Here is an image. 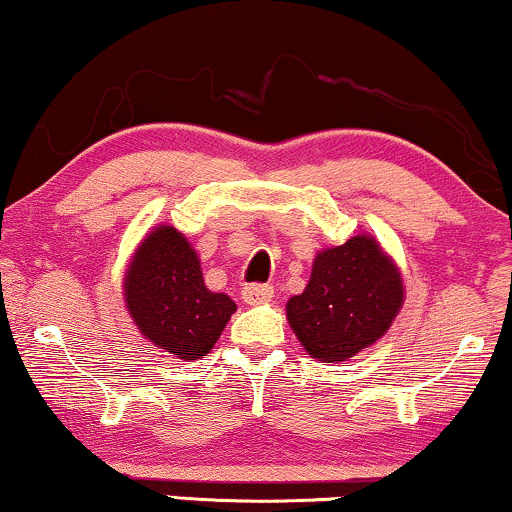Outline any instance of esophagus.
Returning a JSON list of instances; mask_svg holds the SVG:
<instances>
[{
	"mask_svg": "<svg viewBox=\"0 0 512 512\" xmlns=\"http://www.w3.org/2000/svg\"><path fill=\"white\" fill-rule=\"evenodd\" d=\"M272 296H275V289H272L270 284H247V287L242 289L244 303H249V305L268 303V301H272Z\"/></svg>",
	"mask_w": 512,
	"mask_h": 512,
	"instance_id": "esophagus-1",
	"label": "esophagus"
}]
</instances>
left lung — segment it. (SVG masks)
Segmentation results:
<instances>
[{
	"instance_id": "left-lung-1",
	"label": "left lung",
	"mask_w": 512,
	"mask_h": 512,
	"mask_svg": "<svg viewBox=\"0 0 512 512\" xmlns=\"http://www.w3.org/2000/svg\"><path fill=\"white\" fill-rule=\"evenodd\" d=\"M404 303V277L376 237L360 232L317 251L305 289L287 301V322L320 362H345L393 327Z\"/></svg>"
}]
</instances>
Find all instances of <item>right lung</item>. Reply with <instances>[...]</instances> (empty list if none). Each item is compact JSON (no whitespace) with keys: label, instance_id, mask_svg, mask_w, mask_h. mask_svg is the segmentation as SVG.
Wrapping results in <instances>:
<instances>
[{"label":"right lung","instance_id":"right-lung-1","mask_svg":"<svg viewBox=\"0 0 512 512\" xmlns=\"http://www.w3.org/2000/svg\"><path fill=\"white\" fill-rule=\"evenodd\" d=\"M122 296L141 336L185 362L207 355L237 310L230 296L207 289L195 247L164 223L131 254Z\"/></svg>","mask_w":512,"mask_h":512}]
</instances>
